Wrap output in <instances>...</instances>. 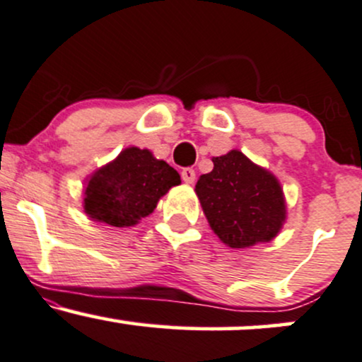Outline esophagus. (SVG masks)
I'll return each instance as SVG.
<instances>
[{
    "mask_svg": "<svg viewBox=\"0 0 362 362\" xmlns=\"http://www.w3.org/2000/svg\"><path fill=\"white\" fill-rule=\"evenodd\" d=\"M180 175H182V180H184L185 184H194V180H195V170L194 168H190V167L184 168L180 172Z\"/></svg>",
    "mask_w": 362,
    "mask_h": 362,
    "instance_id": "34e87169",
    "label": "esophagus"
}]
</instances>
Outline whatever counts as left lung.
<instances>
[{
  "label": "left lung",
  "instance_id": "left-lung-1",
  "mask_svg": "<svg viewBox=\"0 0 362 362\" xmlns=\"http://www.w3.org/2000/svg\"><path fill=\"white\" fill-rule=\"evenodd\" d=\"M212 162V172L200 175L195 185L212 230L230 247L272 241L286 214L275 175L238 150L216 156Z\"/></svg>",
  "mask_w": 362,
  "mask_h": 362
}]
</instances>
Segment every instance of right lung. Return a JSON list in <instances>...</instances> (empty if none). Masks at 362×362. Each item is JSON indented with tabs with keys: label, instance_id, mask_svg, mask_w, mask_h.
<instances>
[{
	"label": "right lung",
	"instance_id": "obj_1",
	"mask_svg": "<svg viewBox=\"0 0 362 362\" xmlns=\"http://www.w3.org/2000/svg\"><path fill=\"white\" fill-rule=\"evenodd\" d=\"M180 184V175L151 151L126 148L115 162L99 168L87 182L84 211L89 217L115 228L136 224L153 212L170 187Z\"/></svg>",
	"mask_w": 362,
	"mask_h": 362
}]
</instances>
